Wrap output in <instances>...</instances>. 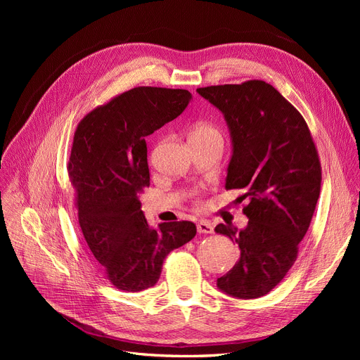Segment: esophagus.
<instances>
[{"label": "esophagus", "instance_id": "34e87169", "mask_svg": "<svg viewBox=\"0 0 360 360\" xmlns=\"http://www.w3.org/2000/svg\"><path fill=\"white\" fill-rule=\"evenodd\" d=\"M197 230H198L200 234H212V233H213V226H212L210 222L200 221V222L197 224Z\"/></svg>", "mask_w": 360, "mask_h": 360}]
</instances>
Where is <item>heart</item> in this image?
I'll list each match as a JSON object with an SVG mask.
<instances>
[{
    "mask_svg": "<svg viewBox=\"0 0 360 360\" xmlns=\"http://www.w3.org/2000/svg\"><path fill=\"white\" fill-rule=\"evenodd\" d=\"M198 136H221L219 129L210 123H200L193 127L191 138H198Z\"/></svg>",
    "mask_w": 360,
    "mask_h": 360,
    "instance_id": "1",
    "label": "heart"
}]
</instances>
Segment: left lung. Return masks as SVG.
Here are the masks:
<instances>
[{"instance_id": "1", "label": "left lung", "mask_w": 360, "mask_h": 360, "mask_svg": "<svg viewBox=\"0 0 360 360\" xmlns=\"http://www.w3.org/2000/svg\"><path fill=\"white\" fill-rule=\"evenodd\" d=\"M197 91L222 111L233 138L226 189L248 200V226L219 224L240 259L217 287L238 299H257L284 279L299 254L321 188V163L302 114L275 86L250 79Z\"/></svg>"}]
</instances>
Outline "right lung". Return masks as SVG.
Returning a JSON list of instances; mask_svg holds the SVG:
<instances>
[{
	"instance_id": "add662e5",
	"label": "right lung",
	"mask_w": 360,
	"mask_h": 360,
	"mask_svg": "<svg viewBox=\"0 0 360 360\" xmlns=\"http://www.w3.org/2000/svg\"><path fill=\"white\" fill-rule=\"evenodd\" d=\"M188 90L136 86L86 114L75 130L68 163L85 242L106 279L123 291L153 287L165 257L191 242V221L150 228L139 193L150 186L146 136L177 118Z\"/></svg>"
}]
</instances>
